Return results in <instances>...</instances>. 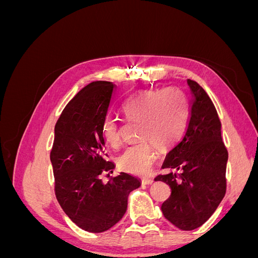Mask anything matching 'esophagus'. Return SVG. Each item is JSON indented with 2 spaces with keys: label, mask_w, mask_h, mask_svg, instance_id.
<instances>
[{
  "label": "esophagus",
  "mask_w": 258,
  "mask_h": 258,
  "mask_svg": "<svg viewBox=\"0 0 258 258\" xmlns=\"http://www.w3.org/2000/svg\"><path fill=\"white\" fill-rule=\"evenodd\" d=\"M153 182H154V179H153L152 177H143V178H142V183H143V184L148 185V184H152Z\"/></svg>",
  "instance_id": "1"
}]
</instances>
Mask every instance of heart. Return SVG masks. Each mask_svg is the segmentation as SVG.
Segmentation results:
<instances>
[{
	"label": "heart",
	"instance_id": "heart-1",
	"mask_svg": "<svg viewBox=\"0 0 258 258\" xmlns=\"http://www.w3.org/2000/svg\"><path fill=\"white\" fill-rule=\"evenodd\" d=\"M121 111L130 121H138L139 142L124 148L117 157L119 169L136 175H144L155 160V146L159 151L175 145L188 123V102L182 90L174 87L140 90L124 101ZM102 137L107 144L118 146L119 127L113 118H106Z\"/></svg>",
	"mask_w": 258,
	"mask_h": 258
}]
</instances>
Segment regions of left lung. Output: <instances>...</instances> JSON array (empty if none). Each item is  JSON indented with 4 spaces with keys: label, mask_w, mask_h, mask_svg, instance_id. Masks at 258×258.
Wrapping results in <instances>:
<instances>
[{
    "label": "left lung",
    "mask_w": 258,
    "mask_h": 258,
    "mask_svg": "<svg viewBox=\"0 0 258 258\" xmlns=\"http://www.w3.org/2000/svg\"><path fill=\"white\" fill-rule=\"evenodd\" d=\"M192 99L185 134L167 155L162 169L181 173L159 174L171 188L161 206L167 220L182 230H192L211 217L226 194L228 152L221 135V120L205 89L187 80Z\"/></svg>",
    "instance_id": "8db88e82"
}]
</instances>
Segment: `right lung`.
I'll return each mask as SVG.
<instances>
[{"label":"right lung","instance_id":"1","mask_svg":"<svg viewBox=\"0 0 258 258\" xmlns=\"http://www.w3.org/2000/svg\"><path fill=\"white\" fill-rule=\"evenodd\" d=\"M115 87L103 81L85 86L66 105L54 126L50 151L54 194L71 221L89 232L105 231L119 222L130 191L141 185L124 172L111 176L106 184L101 179L114 169L101 128Z\"/></svg>","mask_w":258,"mask_h":258}]
</instances>
